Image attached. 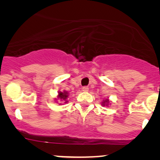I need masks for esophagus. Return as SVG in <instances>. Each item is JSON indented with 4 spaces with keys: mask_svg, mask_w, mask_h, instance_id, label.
<instances>
[{
    "mask_svg": "<svg viewBox=\"0 0 160 160\" xmlns=\"http://www.w3.org/2000/svg\"><path fill=\"white\" fill-rule=\"evenodd\" d=\"M82 91L85 92H87L89 91V87H84L82 88Z\"/></svg>",
    "mask_w": 160,
    "mask_h": 160,
    "instance_id": "obj_1",
    "label": "esophagus"
}]
</instances>
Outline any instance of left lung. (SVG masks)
Masks as SVG:
<instances>
[{
	"instance_id": "1",
	"label": "left lung",
	"mask_w": 160,
	"mask_h": 160,
	"mask_svg": "<svg viewBox=\"0 0 160 160\" xmlns=\"http://www.w3.org/2000/svg\"><path fill=\"white\" fill-rule=\"evenodd\" d=\"M111 101L109 100V98H106V99H104L101 102V105L102 106H108L109 105H111Z\"/></svg>"
}]
</instances>
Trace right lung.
<instances>
[{"label":"right lung","mask_w":160,"mask_h":160,"mask_svg":"<svg viewBox=\"0 0 160 160\" xmlns=\"http://www.w3.org/2000/svg\"><path fill=\"white\" fill-rule=\"evenodd\" d=\"M69 93L68 92L65 91V90H63L62 92L61 91H59L58 92V96H57L56 98H54V100H55V102L58 103V101L59 102H64L65 103H67L68 102V95ZM60 105H62L61 102L59 103Z\"/></svg>","instance_id":"right-lung-1"}]
</instances>
